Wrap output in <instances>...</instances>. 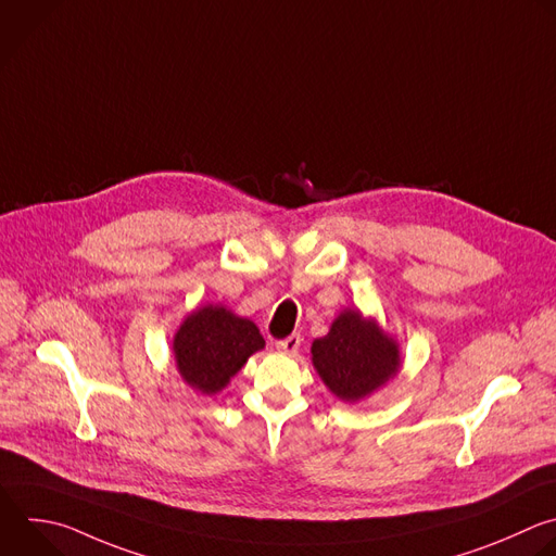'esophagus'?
<instances>
[{"label":"esophagus","instance_id":"34e87169","mask_svg":"<svg viewBox=\"0 0 556 556\" xmlns=\"http://www.w3.org/2000/svg\"><path fill=\"white\" fill-rule=\"evenodd\" d=\"M301 342H303V338H301L299 333H292V336H288V338L277 340V349H279V351H286V353H296L299 346H301Z\"/></svg>","mask_w":556,"mask_h":556}]
</instances>
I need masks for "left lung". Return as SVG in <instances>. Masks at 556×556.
<instances>
[{
	"label": "left lung",
	"instance_id": "1",
	"mask_svg": "<svg viewBox=\"0 0 556 556\" xmlns=\"http://www.w3.org/2000/svg\"><path fill=\"white\" fill-rule=\"evenodd\" d=\"M312 359L329 391L355 402L374 393L400 368V351L374 320H364L355 309L342 312L327 336L312 344Z\"/></svg>",
	"mask_w": 556,
	"mask_h": 556
}]
</instances>
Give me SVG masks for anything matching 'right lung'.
<instances>
[{"label": "right lung", "mask_w": 556, "mask_h": 556, "mask_svg": "<svg viewBox=\"0 0 556 556\" xmlns=\"http://www.w3.org/2000/svg\"><path fill=\"white\" fill-rule=\"evenodd\" d=\"M264 346L255 323L220 305H207L185 318L174 336V357L182 380L214 395L240 371L251 353Z\"/></svg>", "instance_id": "1"}]
</instances>
